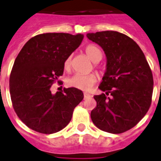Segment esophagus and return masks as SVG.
Listing matches in <instances>:
<instances>
[{
    "label": "esophagus",
    "instance_id": "esophagus-1",
    "mask_svg": "<svg viewBox=\"0 0 161 161\" xmlns=\"http://www.w3.org/2000/svg\"><path fill=\"white\" fill-rule=\"evenodd\" d=\"M84 99H87V98H90V95L89 94V93H87V92H84Z\"/></svg>",
    "mask_w": 161,
    "mask_h": 161
}]
</instances>
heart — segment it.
<instances>
[{"instance_id":"b5f03b06","label":"heart","mask_w":161,"mask_h":161,"mask_svg":"<svg viewBox=\"0 0 161 161\" xmlns=\"http://www.w3.org/2000/svg\"><path fill=\"white\" fill-rule=\"evenodd\" d=\"M85 53L90 60L94 63L99 62L102 58V52L98 47L95 45H88L85 47ZM71 57L69 56L64 62L65 69H69L71 66ZM97 80V77L95 74H75L67 79V84L70 87H73L81 90H88L93 86Z\"/></svg>"}]
</instances>
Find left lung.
Listing matches in <instances>:
<instances>
[{
  "label": "left lung",
  "mask_w": 161,
  "mask_h": 161,
  "mask_svg": "<svg viewBox=\"0 0 161 161\" xmlns=\"http://www.w3.org/2000/svg\"><path fill=\"white\" fill-rule=\"evenodd\" d=\"M87 37L102 47L107 58L99 85L105 93L94 96L97 105L91 111V119L103 131H127L150 107L153 86L150 67L140 47L125 34L107 31L88 33Z\"/></svg>",
  "instance_id": "8db88e82"
}]
</instances>
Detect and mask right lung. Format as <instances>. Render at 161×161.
<instances>
[{
    "label": "right lung",
    "mask_w": 161,
    "mask_h": 161,
    "mask_svg": "<svg viewBox=\"0 0 161 161\" xmlns=\"http://www.w3.org/2000/svg\"><path fill=\"white\" fill-rule=\"evenodd\" d=\"M83 39V34H40L18 54L9 79L11 99L18 117L33 130L53 134L64 129L84 99L83 91L73 87L55 94L50 90L62 76L66 58Z\"/></svg>",
    "instance_id": "add662e5"
}]
</instances>
